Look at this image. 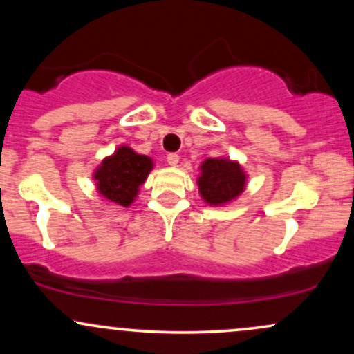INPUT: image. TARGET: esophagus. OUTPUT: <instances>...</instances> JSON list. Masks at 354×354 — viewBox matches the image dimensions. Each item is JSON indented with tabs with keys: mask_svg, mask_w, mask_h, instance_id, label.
<instances>
[{
	"mask_svg": "<svg viewBox=\"0 0 354 354\" xmlns=\"http://www.w3.org/2000/svg\"><path fill=\"white\" fill-rule=\"evenodd\" d=\"M166 161H168V165L176 166L178 163H180V156H178L176 153H169L168 156H166Z\"/></svg>",
	"mask_w": 354,
	"mask_h": 354,
	"instance_id": "esophagus-1",
	"label": "esophagus"
}]
</instances>
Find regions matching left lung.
<instances>
[{"label":"left lung","mask_w":354,"mask_h":354,"mask_svg":"<svg viewBox=\"0 0 354 354\" xmlns=\"http://www.w3.org/2000/svg\"><path fill=\"white\" fill-rule=\"evenodd\" d=\"M198 180L201 196L209 205H223L236 198L245 189L246 176L238 163L226 160H206Z\"/></svg>","instance_id":"obj_1"}]
</instances>
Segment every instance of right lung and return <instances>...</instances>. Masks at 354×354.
<instances>
[{"instance_id":"add662e5","label":"right lung","mask_w":354,"mask_h":354,"mask_svg":"<svg viewBox=\"0 0 354 354\" xmlns=\"http://www.w3.org/2000/svg\"><path fill=\"white\" fill-rule=\"evenodd\" d=\"M151 160L145 154H136L131 148L121 146L113 156L106 158L95 174L98 191L109 201L121 206L131 205L140 185H143L151 171Z\"/></svg>"}]
</instances>
